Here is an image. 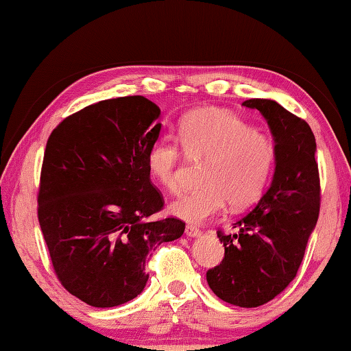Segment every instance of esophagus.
<instances>
[{
	"label": "esophagus",
	"mask_w": 351,
	"mask_h": 351,
	"mask_svg": "<svg viewBox=\"0 0 351 351\" xmlns=\"http://www.w3.org/2000/svg\"><path fill=\"white\" fill-rule=\"evenodd\" d=\"M186 235L187 237H199L201 235V230L197 228V226H186Z\"/></svg>",
	"instance_id": "obj_1"
}]
</instances>
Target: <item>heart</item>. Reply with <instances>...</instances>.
<instances>
[{
  "mask_svg": "<svg viewBox=\"0 0 351 351\" xmlns=\"http://www.w3.org/2000/svg\"><path fill=\"white\" fill-rule=\"evenodd\" d=\"M180 141L189 158H207V164L204 186L170 203L175 217L199 224L228 203L240 209L265 192L274 167V144L241 117L218 108L195 110L181 119ZM147 170L158 186L178 192L182 170L178 141L170 136L154 141L147 152Z\"/></svg>",
  "mask_w": 351,
  "mask_h": 351,
  "instance_id": "b5f03b06",
  "label": "heart"
}]
</instances>
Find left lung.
I'll return each mask as SVG.
<instances>
[{
    "instance_id": "obj_1",
    "label": "left lung",
    "mask_w": 351,
    "mask_h": 351,
    "mask_svg": "<svg viewBox=\"0 0 351 351\" xmlns=\"http://www.w3.org/2000/svg\"><path fill=\"white\" fill-rule=\"evenodd\" d=\"M243 105L258 110L274 136V176L257 206L234 224L239 234L218 230L224 258L206 277L221 300L255 308L294 280L317 223L320 182L316 139L304 119L271 99Z\"/></svg>"
}]
</instances>
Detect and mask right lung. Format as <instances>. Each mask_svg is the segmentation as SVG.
I'll list each match as a JSON object with an SVG mask.
<instances>
[{"instance_id":"add662e5","label":"right lung","mask_w":351,"mask_h":351,"mask_svg":"<svg viewBox=\"0 0 351 351\" xmlns=\"http://www.w3.org/2000/svg\"><path fill=\"white\" fill-rule=\"evenodd\" d=\"M159 114L144 96L108 99L68 116L47 139L38 223L57 278L91 306L141 294L152 251L186 228L178 218L150 219L164 207L147 170Z\"/></svg>"}]
</instances>
